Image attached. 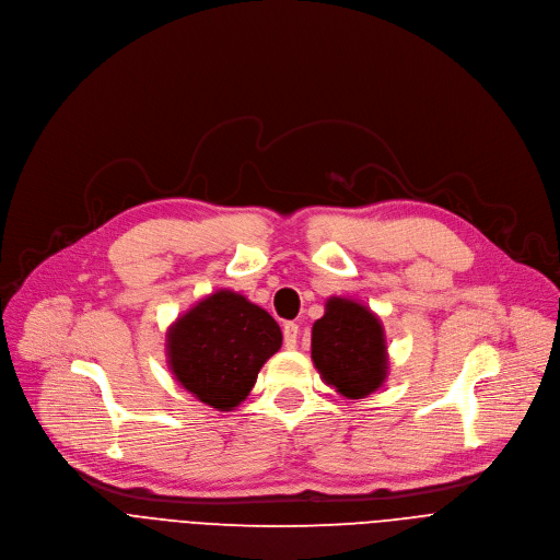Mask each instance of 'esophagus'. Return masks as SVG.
<instances>
[{
    "instance_id": "obj_1",
    "label": "esophagus",
    "mask_w": 560,
    "mask_h": 560,
    "mask_svg": "<svg viewBox=\"0 0 560 560\" xmlns=\"http://www.w3.org/2000/svg\"><path fill=\"white\" fill-rule=\"evenodd\" d=\"M296 338H300V324L285 322V324H283V345H285L288 349H294V347H296Z\"/></svg>"
}]
</instances>
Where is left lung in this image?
<instances>
[{
	"instance_id": "left-lung-1",
	"label": "left lung",
	"mask_w": 560,
	"mask_h": 560,
	"mask_svg": "<svg viewBox=\"0 0 560 560\" xmlns=\"http://www.w3.org/2000/svg\"><path fill=\"white\" fill-rule=\"evenodd\" d=\"M313 362L326 385L347 398H364L387 378V347L381 319L353 300L330 296L313 324Z\"/></svg>"
}]
</instances>
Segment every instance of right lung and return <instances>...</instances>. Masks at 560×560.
Segmentation results:
<instances>
[{"label": "right lung", "mask_w": 560, "mask_h": 560, "mask_svg": "<svg viewBox=\"0 0 560 560\" xmlns=\"http://www.w3.org/2000/svg\"><path fill=\"white\" fill-rule=\"evenodd\" d=\"M281 340V328L268 311L243 294L218 290L171 326L168 364L184 389L230 412L245 400Z\"/></svg>", "instance_id": "add662e5"}]
</instances>
